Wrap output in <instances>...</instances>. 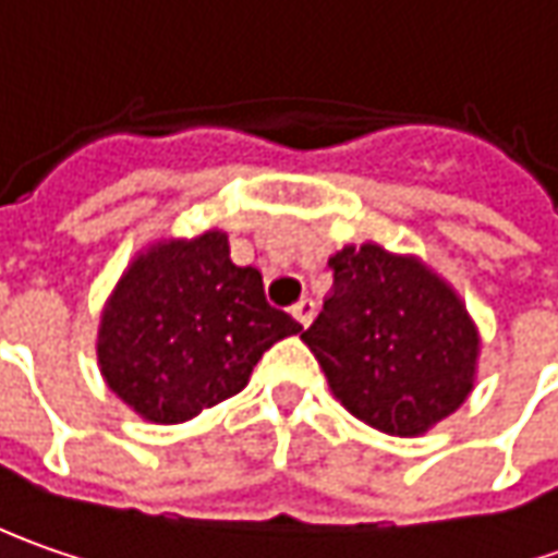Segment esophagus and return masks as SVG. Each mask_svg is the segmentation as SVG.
I'll return each mask as SVG.
<instances>
[{"mask_svg":"<svg viewBox=\"0 0 558 558\" xmlns=\"http://www.w3.org/2000/svg\"><path fill=\"white\" fill-rule=\"evenodd\" d=\"M293 317H296L302 327H308V324L315 320V302H312L308 296L299 299L296 305H293Z\"/></svg>","mask_w":558,"mask_h":558,"instance_id":"1","label":"esophagus"}]
</instances>
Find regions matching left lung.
<instances>
[{
	"mask_svg": "<svg viewBox=\"0 0 558 558\" xmlns=\"http://www.w3.org/2000/svg\"><path fill=\"white\" fill-rule=\"evenodd\" d=\"M333 290L302 333L330 392L386 435L433 429L475 379L478 330L445 280L413 256L364 243L330 256Z\"/></svg>",
	"mask_w": 558,
	"mask_h": 558,
	"instance_id": "obj_1",
	"label": "left lung"
}]
</instances>
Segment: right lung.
Segmentation results:
<instances>
[{
    "label": "right lung",
    "mask_w": 558,
    "mask_h": 558,
    "mask_svg": "<svg viewBox=\"0 0 558 558\" xmlns=\"http://www.w3.org/2000/svg\"><path fill=\"white\" fill-rule=\"evenodd\" d=\"M299 330L265 302L259 271L206 231L154 243L129 265L101 315L98 364L110 392L169 426L241 392L259 357Z\"/></svg>",
    "instance_id": "right-lung-1"
}]
</instances>
